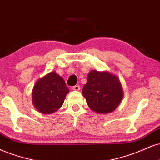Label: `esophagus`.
<instances>
[{"instance_id":"obj_1","label":"esophagus","mask_w":160,"mask_h":160,"mask_svg":"<svg viewBox=\"0 0 160 160\" xmlns=\"http://www.w3.org/2000/svg\"><path fill=\"white\" fill-rule=\"evenodd\" d=\"M72 90H73V91H79V90H80V86H78V85L73 86Z\"/></svg>"}]
</instances>
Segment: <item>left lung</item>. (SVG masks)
Masks as SVG:
<instances>
[{
  "mask_svg": "<svg viewBox=\"0 0 160 160\" xmlns=\"http://www.w3.org/2000/svg\"><path fill=\"white\" fill-rule=\"evenodd\" d=\"M82 93L88 106L97 113L108 114L115 109L123 98V90L117 76L108 72L92 70Z\"/></svg>",
  "mask_w": 160,
  "mask_h": 160,
  "instance_id": "8db88e82",
  "label": "left lung"
}]
</instances>
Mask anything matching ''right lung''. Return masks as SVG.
I'll list each match as a JSON object with an SVG mask.
<instances>
[{"mask_svg":"<svg viewBox=\"0 0 160 160\" xmlns=\"http://www.w3.org/2000/svg\"><path fill=\"white\" fill-rule=\"evenodd\" d=\"M68 88L63 78L52 72L36 82L33 90V102L42 114H52L62 106Z\"/></svg>","mask_w":160,"mask_h":160,"instance_id":"obj_1","label":"right lung"}]
</instances>
